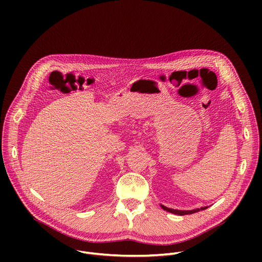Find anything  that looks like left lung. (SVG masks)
<instances>
[{
  "label": "left lung",
  "mask_w": 262,
  "mask_h": 262,
  "mask_svg": "<svg viewBox=\"0 0 262 262\" xmlns=\"http://www.w3.org/2000/svg\"><path fill=\"white\" fill-rule=\"evenodd\" d=\"M163 209L171 212V213H175V214H178V215H184V214H191V213H195V212H198L200 210H204L207 208V206L205 207H200V208H196V209H193V210H178V209H173V208H169V207H166L164 205H161Z\"/></svg>",
  "instance_id": "1"
}]
</instances>
